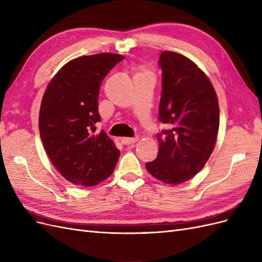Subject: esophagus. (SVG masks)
Returning a JSON list of instances; mask_svg holds the SVG:
<instances>
[{"instance_id":"obj_1","label":"esophagus","mask_w":262,"mask_h":262,"mask_svg":"<svg viewBox=\"0 0 262 262\" xmlns=\"http://www.w3.org/2000/svg\"><path fill=\"white\" fill-rule=\"evenodd\" d=\"M138 140H139L138 137H134V138H122L121 142H122V144H124V145H129V144L136 143Z\"/></svg>"}]
</instances>
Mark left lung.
Here are the masks:
<instances>
[{"label":"left lung","mask_w":262,"mask_h":262,"mask_svg":"<svg viewBox=\"0 0 262 262\" xmlns=\"http://www.w3.org/2000/svg\"><path fill=\"white\" fill-rule=\"evenodd\" d=\"M158 66V119L168 130L157 133V157L145 166L156 179L178 185L194 177L213 152L220 125L219 101L208 76L185 55L164 51Z\"/></svg>","instance_id":"8db88e82"}]
</instances>
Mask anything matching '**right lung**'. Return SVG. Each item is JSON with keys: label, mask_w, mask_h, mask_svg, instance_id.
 I'll list each match as a JSON object with an SVG mask.
<instances>
[{"label": "right lung", "mask_w": 262, "mask_h": 262, "mask_svg": "<svg viewBox=\"0 0 262 262\" xmlns=\"http://www.w3.org/2000/svg\"><path fill=\"white\" fill-rule=\"evenodd\" d=\"M115 53L84 55L68 62L49 83L39 113L43 147L61 175L74 185H98L114 172L120 156L100 121V84L117 63Z\"/></svg>", "instance_id": "add662e5"}]
</instances>
